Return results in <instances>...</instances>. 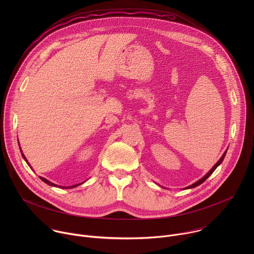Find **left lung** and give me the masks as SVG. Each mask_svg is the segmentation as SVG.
<instances>
[{
	"label": "left lung",
	"instance_id": "obj_1",
	"mask_svg": "<svg viewBox=\"0 0 254 254\" xmlns=\"http://www.w3.org/2000/svg\"><path fill=\"white\" fill-rule=\"evenodd\" d=\"M226 153H227V150H226V151L224 152V154L222 155V157L220 158V160H219L218 162H217V163H216V164H215V165H214V166L212 167V169H211V170H210V171H209V172H208V173H207V174H206V175H205V176H204V177H203L202 179H200L199 181H197V182H196V183L192 184L191 186L187 187L186 189H191V188H195V187H197V186L201 185L202 183H204V182H205V180H207V179H208V178H209V177H210V176L212 175V173H213V172H214V171L216 170V168H217V167H218V166H219V165H220V164H221V163L223 162V160H224V158H225V155H226Z\"/></svg>",
	"mask_w": 254,
	"mask_h": 254
}]
</instances>
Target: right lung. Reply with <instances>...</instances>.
<instances>
[{
    "mask_svg": "<svg viewBox=\"0 0 254 254\" xmlns=\"http://www.w3.org/2000/svg\"><path fill=\"white\" fill-rule=\"evenodd\" d=\"M18 142H19V140H18ZM20 151H21V154H22V157H23V159L27 162V164L29 165V163H28V161H27V159H26V157L24 156V154L22 153V150H21V148H20ZM30 166V165H29ZM30 168H31V166H30ZM40 179L43 181V182H45L46 184H48V185H50V186H53V187H59V188H74V187H77L78 185H80V184H82V183H80V184H76V185H73V186H69V187H61V186H58V185H56V184H53L52 182H50V181H48L47 179H45V178H43V177H40Z\"/></svg>",
    "mask_w": 254,
    "mask_h": 254,
    "instance_id": "1",
    "label": "right lung"
}]
</instances>
